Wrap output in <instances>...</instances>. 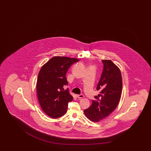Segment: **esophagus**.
<instances>
[{"label":"esophagus","instance_id":"1","mask_svg":"<svg viewBox=\"0 0 151 151\" xmlns=\"http://www.w3.org/2000/svg\"><path fill=\"white\" fill-rule=\"evenodd\" d=\"M77 97H78V98H79V99H81V98H83V94H78L77 95Z\"/></svg>","mask_w":151,"mask_h":151}]
</instances>
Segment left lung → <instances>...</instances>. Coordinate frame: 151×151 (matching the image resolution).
<instances>
[{"instance_id":"8db88e82","label":"left lung","mask_w":151,"mask_h":151,"mask_svg":"<svg viewBox=\"0 0 151 151\" xmlns=\"http://www.w3.org/2000/svg\"><path fill=\"white\" fill-rule=\"evenodd\" d=\"M104 65L103 72L96 90L99 91L94 96L90 107L84 110L87 118L98 122L106 118L116 109L122 92V82L120 69L110 60H101Z\"/></svg>"}]
</instances>
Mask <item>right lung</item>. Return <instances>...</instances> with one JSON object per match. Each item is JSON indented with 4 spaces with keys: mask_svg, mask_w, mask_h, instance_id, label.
Listing matches in <instances>:
<instances>
[{
    "mask_svg": "<svg viewBox=\"0 0 151 151\" xmlns=\"http://www.w3.org/2000/svg\"><path fill=\"white\" fill-rule=\"evenodd\" d=\"M79 61L76 58L55 57L44 65L39 72L37 92L42 109L52 118L64 116L68 104L73 100L69 93L66 74L72 65Z\"/></svg>",
    "mask_w": 151,
    "mask_h": 151,
    "instance_id": "1",
    "label": "right lung"
}]
</instances>
